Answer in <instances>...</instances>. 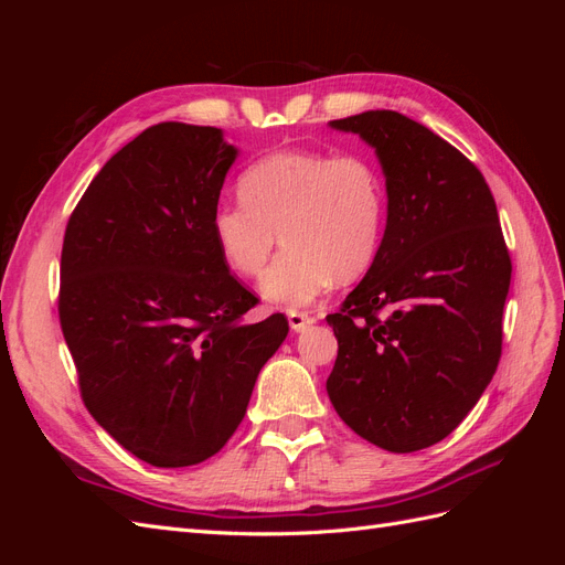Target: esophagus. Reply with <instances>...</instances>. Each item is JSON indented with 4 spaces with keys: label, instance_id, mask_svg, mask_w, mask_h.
<instances>
[{
    "label": "esophagus",
    "instance_id": "obj_1",
    "mask_svg": "<svg viewBox=\"0 0 565 565\" xmlns=\"http://www.w3.org/2000/svg\"><path fill=\"white\" fill-rule=\"evenodd\" d=\"M287 320H289V328H292L295 332H303L309 324L316 322V318L306 311H287Z\"/></svg>",
    "mask_w": 565,
    "mask_h": 565
}]
</instances>
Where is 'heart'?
I'll return each mask as SVG.
<instances>
[{
    "mask_svg": "<svg viewBox=\"0 0 565 565\" xmlns=\"http://www.w3.org/2000/svg\"><path fill=\"white\" fill-rule=\"evenodd\" d=\"M241 198L214 207L210 228L224 262L245 278L266 268V299L301 306L337 276L351 282L370 270L382 247L386 185L372 160L316 150H280L256 160L241 179Z\"/></svg>",
    "mask_w": 565,
    "mask_h": 565,
    "instance_id": "b5f03b06",
    "label": "heart"
}]
</instances>
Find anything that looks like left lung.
Returning <instances> with one entry per match:
<instances>
[{
	"mask_svg": "<svg viewBox=\"0 0 565 565\" xmlns=\"http://www.w3.org/2000/svg\"><path fill=\"white\" fill-rule=\"evenodd\" d=\"M377 152L388 214L377 259L328 316V393L351 429L388 452L452 434L502 355L511 256L478 167L396 110L332 119Z\"/></svg>",
	"mask_w": 565,
	"mask_h": 565,
	"instance_id": "8db88e82",
	"label": "left lung"
}]
</instances>
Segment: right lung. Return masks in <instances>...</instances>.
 Segmentation results:
<instances>
[{
    "mask_svg": "<svg viewBox=\"0 0 565 565\" xmlns=\"http://www.w3.org/2000/svg\"><path fill=\"white\" fill-rule=\"evenodd\" d=\"M237 150L216 127L160 122L104 164L65 226L58 318L92 417L131 455L210 459L285 341L282 313L228 273L210 218Z\"/></svg>",
    "mask_w": 565,
    "mask_h": 565,
    "instance_id": "right-lung-1",
    "label": "right lung"
}]
</instances>
